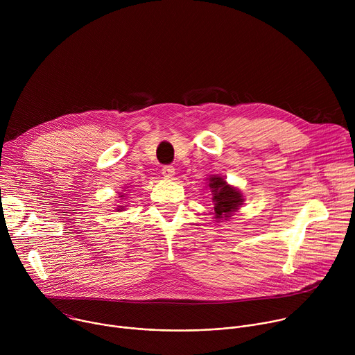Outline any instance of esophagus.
Wrapping results in <instances>:
<instances>
[{"instance_id":"obj_1","label":"esophagus","mask_w":355,"mask_h":355,"mask_svg":"<svg viewBox=\"0 0 355 355\" xmlns=\"http://www.w3.org/2000/svg\"><path fill=\"white\" fill-rule=\"evenodd\" d=\"M162 173H163V175H164L166 178H173L174 174H175V168H174L173 166H164V167L162 168Z\"/></svg>"}]
</instances>
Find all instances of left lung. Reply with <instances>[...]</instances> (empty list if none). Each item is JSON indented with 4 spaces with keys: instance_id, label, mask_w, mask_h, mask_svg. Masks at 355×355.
<instances>
[{
    "instance_id": "8db88e82",
    "label": "left lung",
    "mask_w": 355,
    "mask_h": 355,
    "mask_svg": "<svg viewBox=\"0 0 355 355\" xmlns=\"http://www.w3.org/2000/svg\"><path fill=\"white\" fill-rule=\"evenodd\" d=\"M209 181V187L214 189L212 192L216 218H230L243 202L240 192L236 188L227 185L226 181L220 177H212Z\"/></svg>"
}]
</instances>
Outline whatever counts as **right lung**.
I'll use <instances>...</instances> for the list:
<instances>
[{
    "label": "right lung",
    "mask_w": 355,
    "mask_h": 355,
    "mask_svg": "<svg viewBox=\"0 0 355 355\" xmlns=\"http://www.w3.org/2000/svg\"><path fill=\"white\" fill-rule=\"evenodd\" d=\"M121 209H122V208H121Z\"/></svg>",
    "instance_id": "right-lung-1"
}]
</instances>
